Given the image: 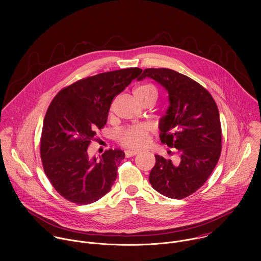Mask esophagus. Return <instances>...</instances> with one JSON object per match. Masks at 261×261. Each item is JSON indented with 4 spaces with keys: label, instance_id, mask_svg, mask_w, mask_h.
I'll return each instance as SVG.
<instances>
[{
    "label": "esophagus",
    "instance_id": "1",
    "mask_svg": "<svg viewBox=\"0 0 261 261\" xmlns=\"http://www.w3.org/2000/svg\"><path fill=\"white\" fill-rule=\"evenodd\" d=\"M138 153H139V151H137V150H127V151L125 152L126 157H133V156L137 155Z\"/></svg>",
    "mask_w": 261,
    "mask_h": 261
}]
</instances>
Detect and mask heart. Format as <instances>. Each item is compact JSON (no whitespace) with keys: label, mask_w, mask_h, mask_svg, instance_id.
Returning a JSON list of instances; mask_svg holds the SVG:
<instances>
[{"label":"heart","mask_w":261,"mask_h":261,"mask_svg":"<svg viewBox=\"0 0 261 261\" xmlns=\"http://www.w3.org/2000/svg\"><path fill=\"white\" fill-rule=\"evenodd\" d=\"M134 96L137 101L151 97L157 100L158 91L153 85L144 84L134 90ZM148 136H150V127L146 125H136L123 129L120 133L119 140L124 146L138 148L147 143Z\"/></svg>","instance_id":"obj_1"}]
</instances>
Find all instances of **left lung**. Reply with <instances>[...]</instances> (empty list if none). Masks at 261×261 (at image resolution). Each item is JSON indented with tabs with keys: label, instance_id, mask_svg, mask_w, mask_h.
Returning a JSON list of instances; mask_svg holds the SVG:
<instances>
[{
	"label": "left lung",
	"instance_id": "1",
	"mask_svg": "<svg viewBox=\"0 0 261 261\" xmlns=\"http://www.w3.org/2000/svg\"><path fill=\"white\" fill-rule=\"evenodd\" d=\"M150 77L168 92L169 107L160 120L162 143L175 147L179 163L155 155L148 176L160 194L181 199L206 181L221 155L222 131L217 104L198 83L174 70L147 68L137 81Z\"/></svg>",
	"mask_w": 261,
	"mask_h": 261
}]
</instances>
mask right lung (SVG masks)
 I'll use <instances>...</instances> for the list:
<instances>
[{
  "mask_svg": "<svg viewBox=\"0 0 261 261\" xmlns=\"http://www.w3.org/2000/svg\"><path fill=\"white\" fill-rule=\"evenodd\" d=\"M141 71L134 67L83 79L61 90L48 106L40 155L47 178L65 199L90 204L110 191L125 153L110 148L97 160L88 147L106 124L111 101Z\"/></svg>",
  "mask_w": 261,
  "mask_h": 261,
  "instance_id": "add662e5",
  "label": "right lung"
}]
</instances>
